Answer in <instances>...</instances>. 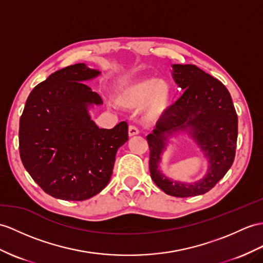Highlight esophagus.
<instances>
[{"label":"esophagus","instance_id":"obj_1","mask_svg":"<svg viewBox=\"0 0 263 263\" xmlns=\"http://www.w3.org/2000/svg\"><path fill=\"white\" fill-rule=\"evenodd\" d=\"M138 134H139V130H138V128L136 126L130 125L129 127H128V135H129L130 137L138 135Z\"/></svg>","mask_w":263,"mask_h":263}]
</instances>
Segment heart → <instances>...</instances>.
Masks as SVG:
<instances>
[{
  "mask_svg": "<svg viewBox=\"0 0 263 263\" xmlns=\"http://www.w3.org/2000/svg\"><path fill=\"white\" fill-rule=\"evenodd\" d=\"M117 102L123 107L136 109L146 105L145 116L148 120H157L168 109L172 90L164 80L154 77L123 83L116 96Z\"/></svg>",
  "mask_w": 263,
  "mask_h": 263,
  "instance_id": "1",
  "label": "heart"
}]
</instances>
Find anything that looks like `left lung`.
Returning <instances> with one entry per match:
<instances>
[{
    "instance_id": "8db88e82",
    "label": "left lung",
    "mask_w": 263,
    "mask_h": 263,
    "mask_svg": "<svg viewBox=\"0 0 263 263\" xmlns=\"http://www.w3.org/2000/svg\"><path fill=\"white\" fill-rule=\"evenodd\" d=\"M173 78L184 93L166 110L147 136L153 181L166 194L176 197L206 193L231 167L238 139V115L231 95L221 81L194 65H173ZM186 130L209 158L202 180L192 184L171 181L158 170L168 136Z\"/></svg>"
}]
</instances>
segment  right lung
I'll use <instances>...</instances> for the list:
<instances>
[{"label": "right lung", "instance_id": "add662e5", "mask_svg": "<svg viewBox=\"0 0 263 263\" xmlns=\"http://www.w3.org/2000/svg\"><path fill=\"white\" fill-rule=\"evenodd\" d=\"M100 71L77 63L33 88L20 118L18 149L25 170L47 194L65 201L88 200L109 182L120 146L128 140L121 121L102 129L88 107L102 104L82 81Z\"/></svg>", "mask_w": 263, "mask_h": 263}]
</instances>
